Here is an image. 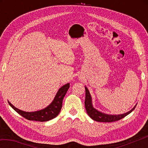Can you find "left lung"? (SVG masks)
<instances>
[{
	"mask_svg": "<svg viewBox=\"0 0 148 148\" xmlns=\"http://www.w3.org/2000/svg\"><path fill=\"white\" fill-rule=\"evenodd\" d=\"M85 89H86V99H85V107H86V111L87 114L89 116L91 117L92 119L95 120L96 121L99 122H114L118 121V120L121 119L133 111L135 108H136V105H135L133 108L130 110L128 112L119 114V115H110L107 114L102 113V112H99V110L95 109V108L92 106V98L90 95V92L89 91L88 89L86 86H85Z\"/></svg>",
	"mask_w": 148,
	"mask_h": 148,
	"instance_id": "1",
	"label": "left lung"
}]
</instances>
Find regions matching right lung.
<instances>
[{"mask_svg":"<svg viewBox=\"0 0 148 148\" xmlns=\"http://www.w3.org/2000/svg\"><path fill=\"white\" fill-rule=\"evenodd\" d=\"M70 84L68 83L62 86L57 91L55 97L53 101L48 106L41 110L36 112H24L19 110L13 106L9 101L8 104L15 111L17 112L19 115L23 116L25 118L30 120V121H47L58 116L60 111H61L62 104V100L66 95L67 91L69 89Z\"/></svg>","mask_w":148,"mask_h":148,"instance_id":"obj_1","label":"right lung"}]
</instances>
